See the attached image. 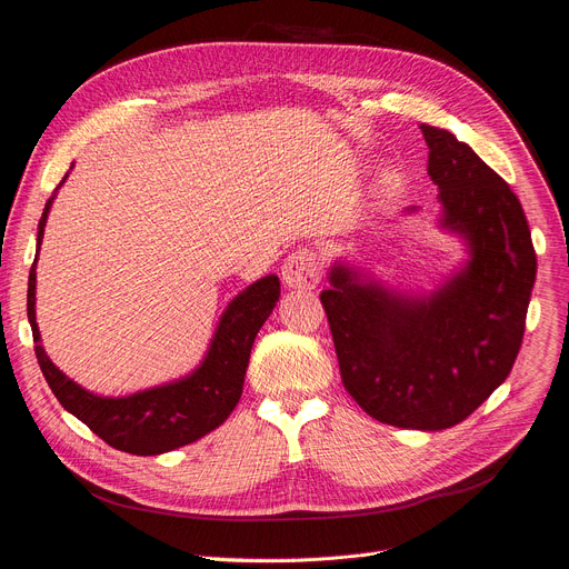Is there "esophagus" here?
Segmentation results:
<instances>
[{"mask_svg":"<svg viewBox=\"0 0 569 569\" xmlns=\"http://www.w3.org/2000/svg\"><path fill=\"white\" fill-rule=\"evenodd\" d=\"M282 280L289 289H315L321 280V257L310 248L291 252L282 266Z\"/></svg>","mask_w":569,"mask_h":569,"instance_id":"34e87169","label":"esophagus"}]
</instances>
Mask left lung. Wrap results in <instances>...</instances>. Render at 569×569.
I'll use <instances>...</instances> for the list:
<instances>
[{"label":"left lung","instance_id":"8db88e82","mask_svg":"<svg viewBox=\"0 0 569 569\" xmlns=\"http://www.w3.org/2000/svg\"><path fill=\"white\" fill-rule=\"evenodd\" d=\"M439 227L466 259L429 293L338 259L321 291L342 383L379 422L439 431L469 418L517 360L538 259L517 194L452 132L420 123ZM416 207L407 209L413 213Z\"/></svg>","mask_w":569,"mask_h":569}]
</instances>
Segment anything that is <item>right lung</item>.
Masks as SVG:
<instances>
[{"instance_id": "add662e5", "label": "right lung", "mask_w": 569, "mask_h": 569, "mask_svg": "<svg viewBox=\"0 0 569 569\" xmlns=\"http://www.w3.org/2000/svg\"><path fill=\"white\" fill-rule=\"evenodd\" d=\"M66 177L57 190L63 186ZM57 190L48 199L39 220L37 259L31 263L27 287V317L33 342H37L33 351L59 405L82 420L108 446L140 457L170 452L207 437L239 405L254 338L280 298L278 276H263L237 298H231L202 362L190 375L123 397L96 395L66 377L50 360L37 323V261Z\"/></svg>"}]
</instances>
